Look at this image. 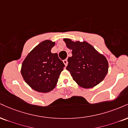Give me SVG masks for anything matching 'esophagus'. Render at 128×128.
<instances>
[{"label":"esophagus","mask_w":128,"mask_h":128,"mask_svg":"<svg viewBox=\"0 0 128 128\" xmlns=\"http://www.w3.org/2000/svg\"><path fill=\"white\" fill-rule=\"evenodd\" d=\"M63 62H64V65H65V66H67V64H68V61H67V59L63 60Z\"/></svg>","instance_id":"34e87169"}]
</instances>
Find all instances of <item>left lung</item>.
Here are the masks:
<instances>
[{"mask_svg": "<svg viewBox=\"0 0 128 128\" xmlns=\"http://www.w3.org/2000/svg\"><path fill=\"white\" fill-rule=\"evenodd\" d=\"M66 46L72 50L66 69L80 86L85 89L95 87L104 79L108 71L107 58L86 41L64 39Z\"/></svg>", "mask_w": 128, "mask_h": 128, "instance_id": "left-lung-1", "label": "left lung"}]
</instances>
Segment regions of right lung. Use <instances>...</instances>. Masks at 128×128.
Listing matches in <instances>:
<instances>
[{"label":"right lung","instance_id":"obj_1","mask_svg":"<svg viewBox=\"0 0 128 128\" xmlns=\"http://www.w3.org/2000/svg\"><path fill=\"white\" fill-rule=\"evenodd\" d=\"M55 42L45 40L29 52L22 63L21 73L24 81L37 92L53 90L64 70V64L56 53L51 52Z\"/></svg>","mask_w":128,"mask_h":128}]
</instances>
